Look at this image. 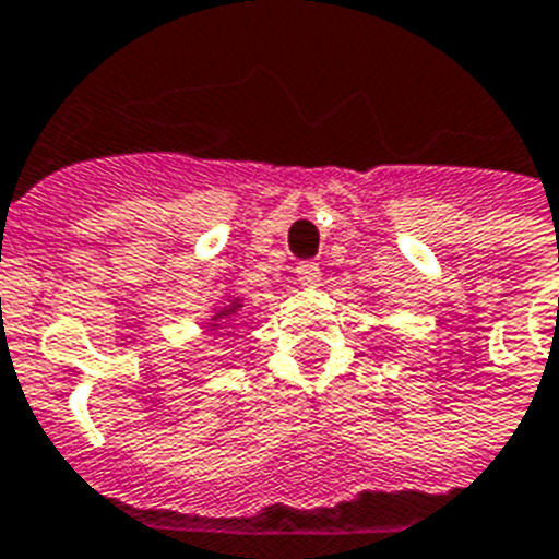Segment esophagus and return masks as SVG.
I'll use <instances>...</instances> for the list:
<instances>
[{"label":"esophagus","instance_id":"1","mask_svg":"<svg viewBox=\"0 0 559 559\" xmlns=\"http://www.w3.org/2000/svg\"><path fill=\"white\" fill-rule=\"evenodd\" d=\"M295 273H298L300 286H318L320 284V270H318V264H312V261H300Z\"/></svg>","mask_w":559,"mask_h":559}]
</instances>
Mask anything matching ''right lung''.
Returning <instances> with one entry per match:
<instances>
[{
	"mask_svg": "<svg viewBox=\"0 0 559 559\" xmlns=\"http://www.w3.org/2000/svg\"><path fill=\"white\" fill-rule=\"evenodd\" d=\"M241 309H245V298H239V295H225V300H222L219 307H213V312L207 314V329H211V332H219L226 320L233 319L231 326L225 328L227 337H230V334L241 326L239 323Z\"/></svg>",
	"mask_w": 559,
	"mask_h": 559,
	"instance_id": "obj_1",
	"label": "right lung"
}]
</instances>
